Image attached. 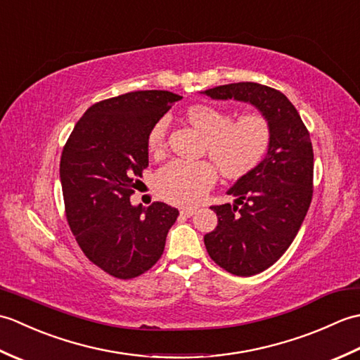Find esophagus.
Masks as SVG:
<instances>
[{"label": "esophagus", "instance_id": "obj_1", "mask_svg": "<svg viewBox=\"0 0 360 360\" xmlns=\"http://www.w3.org/2000/svg\"><path fill=\"white\" fill-rule=\"evenodd\" d=\"M195 213H196V209H193V207L181 209V215H184V217H193Z\"/></svg>", "mask_w": 360, "mask_h": 360}]
</instances>
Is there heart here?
Segmentation results:
<instances>
[{
    "instance_id": "1",
    "label": "heart",
    "mask_w": 360,
    "mask_h": 360,
    "mask_svg": "<svg viewBox=\"0 0 360 360\" xmlns=\"http://www.w3.org/2000/svg\"><path fill=\"white\" fill-rule=\"evenodd\" d=\"M187 120L205 136V151L226 176L241 178L263 162L272 142V125L262 111H248L233 119V112L221 106L196 103L186 111ZM168 122L165 117L151 127L147 143L151 151L162 148ZM217 179L209 160H173L156 173L155 186L164 200L196 204Z\"/></svg>"
}]
</instances>
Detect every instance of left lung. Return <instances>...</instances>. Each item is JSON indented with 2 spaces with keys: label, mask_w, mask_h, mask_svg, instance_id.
<instances>
[{
  "label": "left lung",
  "mask_w": 360,
  "mask_h": 360,
  "mask_svg": "<svg viewBox=\"0 0 360 360\" xmlns=\"http://www.w3.org/2000/svg\"><path fill=\"white\" fill-rule=\"evenodd\" d=\"M212 98L250 102L269 119L272 142L264 160L229 190L233 205H212L218 226L204 236L210 258L224 271L250 277L285 254L312 200L314 153L300 114L278 89L254 82L204 91Z\"/></svg>",
  "instance_id": "left-lung-1"
}]
</instances>
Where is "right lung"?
<instances>
[{
	"label": "right lung",
	"mask_w": 360,
	"mask_h": 360,
	"mask_svg": "<svg viewBox=\"0 0 360 360\" xmlns=\"http://www.w3.org/2000/svg\"><path fill=\"white\" fill-rule=\"evenodd\" d=\"M182 98L170 91H134L89 106L60 160L65 212L91 263L120 280L158 263L179 212L164 202L133 207L137 178L148 167L151 127Z\"/></svg>",
	"instance_id": "right-lung-1"
}]
</instances>
